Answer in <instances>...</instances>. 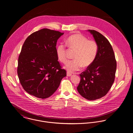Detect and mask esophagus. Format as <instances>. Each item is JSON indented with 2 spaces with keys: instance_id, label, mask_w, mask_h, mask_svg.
<instances>
[{
  "instance_id": "34e87169",
  "label": "esophagus",
  "mask_w": 133,
  "mask_h": 133,
  "mask_svg": "<svg viewBox=\"0 0 133 133\" xmlns=\"http://www.w3.org/2000/svg\"><path fill=\"white\" fill-rule=\"evenodd\" d=\"M66 75H67V76H68V77H70V76H72V74L68 72H66Z\"/></svg>"
}]
</instances>
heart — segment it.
<instances>
[{
    "label": "heart",
    "instance_id": "heart-1",
    "mask_svg": "<svg viewBox=\"0 0 133 133\" xmlns=\"http://www.w3.org/2000/svg\"><path fill=\"white\" fill-rule=\"evenodd\" d=\"M66 44L70 48L76 50L75 59L66 62L64 68L68 72H74L80 71L82 66L91 64L97 56L98 45L94 40H88L86 37L76 34L69 36L66 40ZM56 55L58 60L64 63L66 61V50L64 45L60 44L56 48Z\"/></svg>",
    "mask_w": 133,
    "mask_h": 133
}]
</instances>
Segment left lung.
<instances>
[{"instance_id":"1","label":"left lung","mask_w":133,"mask_h":133,"mask_svg":"<svg viewBox=\"0 0 133 133\" xmlns=\"http://www.w3.org/2000/svg\"><path fill=\"white\" fill-rule=\"evenodd\" d=\"M87 31L97 42L98 50L95 60L80 74L77 90L82 97L94 101L105 96L111 88L115 79L116 61L108 40L96 30Z\"/></svg>"}]
</instances>
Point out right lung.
<instances>
[{
	"label": "right lung",
	"instance_id": "right-lung-1",
	"mask_svg": "<svg viewBox=\"0 0 133 133\" xmlns=\"http://www.w3.org/2000/svg\"><path fill=\"white\" fill-rule=\"evenodd\" d=\"M64 33L44 28L32 33L24 42L18 58L17 72L24 90L44 99L57 89L66 76L56 55V43Z\"/></svg>",
	"mask_w": 133,
	"mask_h": 133
}]
</instances>
